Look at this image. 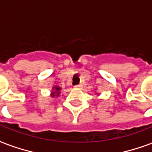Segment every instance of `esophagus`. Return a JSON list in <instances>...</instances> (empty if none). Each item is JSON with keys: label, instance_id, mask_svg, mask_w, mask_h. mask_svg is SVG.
Masks as SVG:
<instances>
[{"label": "esophagus", "instance_id": "obj_1", "mask_svg": "<svg viewBox=\"0 0 152 152\" xmlns=\"http://www.w3.org/2000/svg\"><path fill=\"white\" fill-rule=\"evenodd\" d=\"M83 87L82 84H77V85H75L74 86V88H81Z\"/></svg>", "mask_w": 152, "mask_h": 152}]
</instances>
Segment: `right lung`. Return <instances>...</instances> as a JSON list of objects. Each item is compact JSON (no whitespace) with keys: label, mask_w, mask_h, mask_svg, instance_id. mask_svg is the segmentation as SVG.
Listing matches in <instances>:
<instances>
[{"label":"right lung","mask_w":152,"mask_h":152,"mask_svg":"<svg viewBox=\"0 0 152 152\" xmlns=\"http://www.w3.org/2000/svg\"><path fill=\"white\" fill-rule=\"evenodd\" d=\"M55 89H56V92H54V93H58V90H60V88H58V87H56V88H55ZM54 93H53V94H53V96L54 95Z\"/></svg>","instance_id":"obj_1"}]
</instances>
